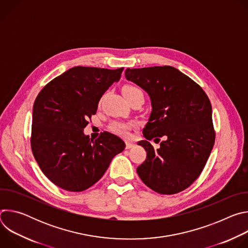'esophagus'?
Returning <instances> with one entry per match:
<instances>
[{"label": "esophagus", "mask_w": 248, "mask_h": 248, "mask_svg": "<svg viewBox=\"0 0 248 248\" xmlns=\"http://www.w3.org/2000/svg\"><path fill=\"white\" fill-rule=\"evenodd\" d=\"M132 147H134V143L130 142V141H126V142H125V148L126 149H130Z\"/></svg>", "instance_id": "esophagus-1"}]
</instances>
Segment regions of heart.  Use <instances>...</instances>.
I'll list each match as a JSON object with an SVG mask.
<instances>
[{"mask_svg": "<svg viewBox=\"0 0 248 248\" xmlns=\"http://www.w3.org/2000/svg\"><path fill=\"white\" fill-rule=\"evenodd\" d=\"M141 91L139 88L132 85H125L123 87V93L124 96H129L134 92ZM136 126L135 122H124V121H114L109 125V129L120 136L127 137L129 136L130 130Z\"/></svg>", "mask_w": 248, "mask_h": 248, "instance_id": "1", "label": "heart"}]
</instances>
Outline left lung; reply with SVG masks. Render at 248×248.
<instances>
[{
    "mask_svg": "<svg viewBox=\"0 0 248 248\" xmlns=\"http://www.w3.org/2000/svg\"><path fill=\"white\" fill-rule=\"evenodd\" d=\"M125 78L144 89L152 112L138 145L146 160L137 168L142 182L161 194H174L200 175L215 143L212 106L204 90L170 65L126 68ZM164 140L158 150L149 142Z\"/></svg>",
    "mask_w": 248,
    "mask_h": 248,
    "instance_id": "1",
    "label": "left lung"
}]
</instances>
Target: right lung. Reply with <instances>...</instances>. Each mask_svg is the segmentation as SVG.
Here are the masks:
<instances>
[{
    "label": "right lung",
    "instance_id": "1",
    "mask_svg": "<svg viewBox=\"0 0 248 248\" xmlns=\"http://www.w3.org/2000/svg\"><path fill=\"white\" fill-rule=\"evenodd\" d=\"M123 70L75 66L50 81L35 99L31 149L57 186L74 192L89 188L124 149V141L110 132L95 141L83 133L102 95L120 80Z\"/></svg>",
    "mask_w": 248,
    "mask_h": 248
}]
</instances>
